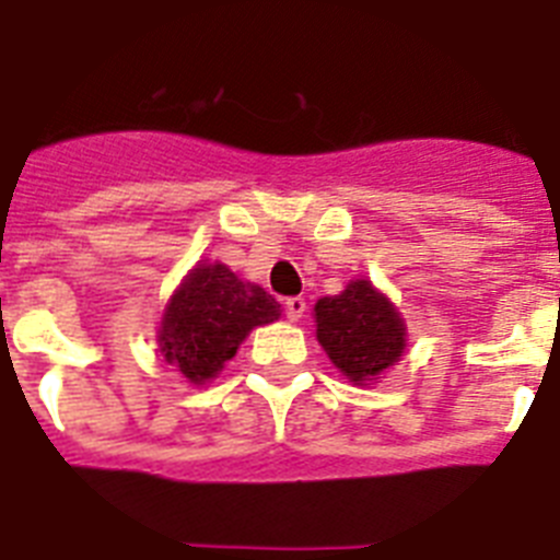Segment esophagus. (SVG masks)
Here are the masks:
<instances>
[{
  "instance_id": "obj_1",
  "label": "esophagus",
  "mask_w": 560,
  "mask_h": 560,
  "mask_svg": "<svg viewBox=\"0 0 560 560\" xmlns=\"http://www.w3.org/2000/svg\"><path fill=\"white\" fill-rule=\"evenodd\" d=\"M307 302L302 296H290L284 299V316H288L290 323H296V319H302V314H305Z\"/></svg>"
}]
</instances>
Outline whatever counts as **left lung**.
Instances as JSON below:
<instances>
[{
  "mask_svg": "<svg viewBox=\"0 0 560 560\" xmlns=\"http://www.w3.org/2000/svg\"><path fill=\"white\" fill-rule=\"evenodd\" d=\"M314 311L316 340L349 381H374L398 363L407 342L404 323L369 281H351L340 296L319 299Z\"/></svg>",
  "mask_w": 560,
  "mask_h": 560,
  "instance_id": "8db88e82",
  "label": "left lung"
}]
</instances>
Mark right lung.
Returning a JSON list of instances; mask_svg holds the SVG:
<instances>
[{
    "mask_svg": "<svg viewBox=\"0 0 560 560\" xmlns=\"http://www.w3.org/2000/svg\"><path fill=\"white\" fill-rule=\"evenodd\" d=\"M281 316V305L223 264H200L174 293L162 319L160 349L191 383L214 377L255 325Z\"/></svg>",
    "mask_w": 560,
    "mask_h": 560,
    "instance_id": "right-lung-1",
    "label": "right lung"
}]
</instances>
